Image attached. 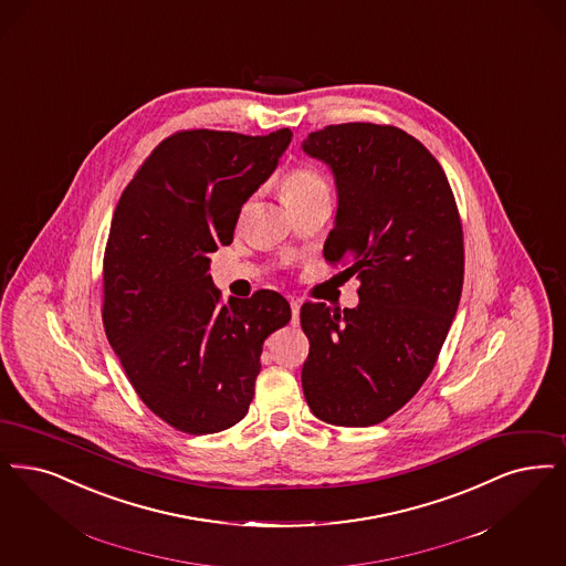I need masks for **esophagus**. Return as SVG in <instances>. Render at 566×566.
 <instances>
[{
    "label": "esophagus",
    "mask_w": 566,
    "mask_h": 566,
    "mask_svg": "<svg viewBox=\"0 0 566 566\" xmlns=\"http://www.w3.org/2000/svg\"><path fill=\"white\" fill-rule=\"evenodd\" d=\"M298 310H301L298 301H294V298H291V312H293V324H298Z\"/></svg>",
    "instance_id": "obj_1"
}]
</instances>
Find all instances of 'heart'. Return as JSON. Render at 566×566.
I'll list each match as a JSON object with an SVG mask.
<instances>
[{
  "label": "heart",
  "mask_w": 566,
  "mask_h": 566,
  "mask_svg": "<svg viewBox=\"0 0 566 566\" xmlns=\"http://www.w3.org/2000/svg\"><path fill=\"white\" fill-rule=\"evenodd\" d=\"M317 193H328V185L322 179V175H317L312 168H296L293 172H289L282 182L284 202L303 200Z\"/></svg>",
  "instance_id": "1"
}]
</instances>
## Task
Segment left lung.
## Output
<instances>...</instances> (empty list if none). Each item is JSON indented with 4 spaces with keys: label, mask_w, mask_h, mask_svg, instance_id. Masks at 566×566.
Listing matches in <instances>:
<instances>
[{
    "label": "left lung",
    "mask_w": 566,
    "mask_h": 566,
    "mask_svg": "<svg viewBox=\"0 0 566 566\" xmlns=\"http://www.w3.org/2000/svg\"><path fill=\"white\" fill-rule=\"evenodd\" d=\"M301 147L337 187L324 256L360 280L354 310L301 307L303 394L317 419L368 428L419 391L449 335L463 289L461 221L444 170L400 128L326 126Z\"/></svg>",
    "instance_id": "8db88e82"
}]
</instances>
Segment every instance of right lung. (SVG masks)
<instances>
[{
	"mask_svg": "<svg viewBox=\"0 0 566 566\" xmlns=\"http://www.w3.org/2000/svg\"><path fill=\"white\" fill-rule=\"evenodd\" d=\"M289 128L247 136L182 130L124 189L103 263V324L138 398L177 430H227L249 412L263 343L291 319L282 294L221 303L210 254L272 177Z\"/></svg>",
	"mask_w": 566,
	"mask_h": 566,
	"instance_id": "add662e5",
	"label": "right lung"
}]
</instances>
